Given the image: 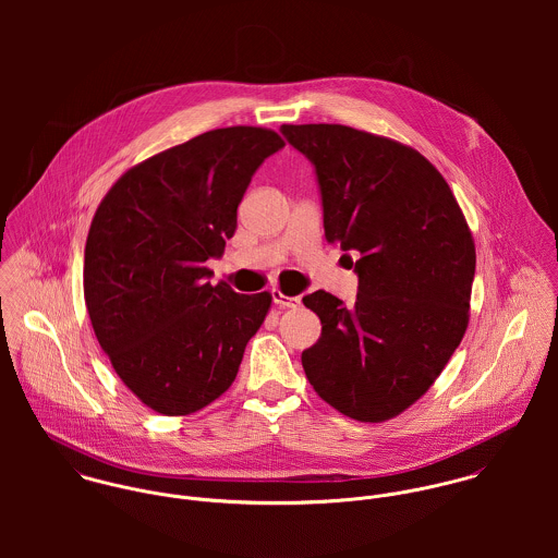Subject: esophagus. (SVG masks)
<instances>
[{"mask_svg":"<svg viewBox=\"0 0 558 558\" xmlns=\"http://www.w3.org/2000/svg\"><path fill=\"white\" fill-rule=\"evenodd\" d=\"M270 296H272V303L279 305L281 310H296L301 305L299 296H286L281 290H272Z\"/></svg>","mask_w":558,"mask_h":558,"instance_id":"obj_1","label":"esophagus"}]
</instances>
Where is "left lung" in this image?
Wrapping results in <instances>:
<instances>
[{"instance_id": "obj_1", "label": "left lung", "mask_w": 558, "mask_h": 558, "mask_svg": "<svg viewBox=\"0 0 558 558\" xmlns=\"http://www.w3.org/2000/svg\"><path fill=\"white\" fill-rule=\"evenodd\" d=\"M281 133L314 165L324 236L359 277L352 307L324 290L303 299L322 322L305 374L341 414L387 421L434 385L466 332L469 223L440 171L408 146L341 124Z\"/></svg>"}]
</instances>
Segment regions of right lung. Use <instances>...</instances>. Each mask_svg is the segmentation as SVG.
I'll return each mask as SVG.
<instances>
[{
  "label": "right lung",
  "mask_w": 558,
  "mask_h": 558,
  "mask_svg": "<svg viewBox=\"0 0 558 558\" xmlns=\"http://www.w3.org/2000/svg\"><path fill=\"white\" fill-rule=\"evenodd\" d=\"M283 140L268 129L208 131L129 169L100 202L85 242L83 294L122 383L167 416L226 393L270 294L210 286L242 195Z\"/></svg>",
  "instance_id": "obj_1"
}]
</instances>
